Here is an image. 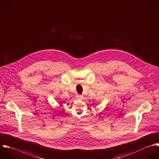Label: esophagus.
I'll list each match as a JSON object with an SVG mask.
<instances>
[{
  "instance_id": "34e87169",
  "label": "esophagus",
  "mask_w": 159,
  "mask_h": 159,
  "mask_svg": "<svg viewBox=\"0 0 159 159\" xmlns=\"http://www.w3.org/2000/svg\"><path fill=\"white\" fill-rule=\"evenodd\" d=\"M83 96H81V95H78L76 96V99L78 100H81V99H83Z\"/></svg>"
}]
</instances>
